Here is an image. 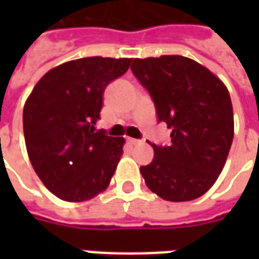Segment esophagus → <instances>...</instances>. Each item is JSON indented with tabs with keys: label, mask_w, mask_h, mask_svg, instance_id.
<instances>
[{
	"label": "esophagus",
	"mask_w": 259,
	"mask_h": 259,
	"mask_svg": "<svg viewBox=\"0 0 259 259\" xmlns=\"http://www.w3.org/2000/svg\"><path fill=\"white\" fill-rule=\"evenodd\" d=\"M127 143H129L130 146H139V144H140L141 141L140 140H136V139H127Z\"/></svg>",
	"instance_id": "obj_1"
}]
</instances>
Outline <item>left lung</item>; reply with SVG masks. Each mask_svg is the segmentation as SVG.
<instances>
[{
  "mask_svg": "<svg viewBox=\"0 0 259 259\" xmlns=\"http://www.w3.org/2000/svg\"><path fill=\"white\" fill-rule=\"evenodd\" d=\"M132 70L150 91L170 144H151L154 159L141 166L147 187L162 200L198 198L217 182L234 135L232 100L222 80L182 55L135 58Z\"/></svg>",
  "mask_w": 259,
  "mask_h": 259,
  "instance_id": "left-lung-1",
  "label": "left lung"
}]
</instances>
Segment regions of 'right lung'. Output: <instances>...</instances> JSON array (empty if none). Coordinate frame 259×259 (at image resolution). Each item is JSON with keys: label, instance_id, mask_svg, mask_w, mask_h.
I'll return each instance as SVG.
<instances>
[{"label": "right lung", "instance_id": "obj_1", "mask_svg": "<svg viewBox=\"0 0 259 259\" xmlns=\"http://www.w3.org/2000/svg\"><path fill=\"white\" fill-rule=\"evenodd\" d=\"M132 58L89 57L55 66L37 81L23 108L26 150L54 195L81 202L107 190L123 154V137L96 132L104 90Z\"/></svg>", "mask_w": 259, "mask_h": 259}]
</instances>
